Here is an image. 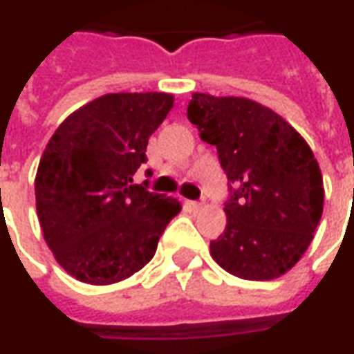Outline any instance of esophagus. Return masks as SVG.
Listing matches in <instances>:
<instances>
[{"mask_svg":"<svg viewBox=\"0 0 354 354\" xmlns=\"http://www.w3.org/2000/svg\"><path fill=\"white\" fill-rule=\"evenodd\" d=\"M187 205H189V208H193V210H199V208L203 207V203H197V201H189Z\"/></svg>","mask_w":354,"mask_h":354,"instance_id":"34e87169","label":"esophagus"}]
</instances>
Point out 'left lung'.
Instances as JSON below:
<instances>
[{
  "label": "left lung",
  "mask_w": 354,
  "mask_h": 354,
  "mask_svg": "<svg viewBox=\"0 0 354 354\" xmlns=\"http://www.w3.org/2000/svg\"><path fill=\"white\" fill-rule=\"evenodd\" d=\"M187 119L216 146L230 182L227 223L210 241L212 258L246 281L284 274L322 216V174L311 147L279 113L248 98L195 93Z\"/></svg>",
  "instance_id": "left-lung-1"
}]
</instances>
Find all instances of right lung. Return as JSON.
<instances>
[{"label":"right lung","mask_w":354,"mask_h":354,"mask_svg":"<svg viewBox=\"0 0 354 354\" xmlns=\"http://www.w3.org/2000/svg\"><path fill=\"white\" fill-rule=\"evenodd\" d=\"M172 102L167 93L104 94L66 117L45 147L35 174L37 218L57 261L77 281L129 279L153 258L182 210L176 199L147 192V180L132 184Z\"/></svg>","instance_id":"add662e5"}]
</instances>
